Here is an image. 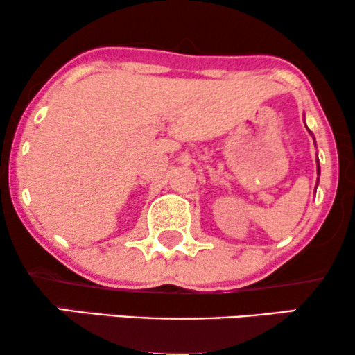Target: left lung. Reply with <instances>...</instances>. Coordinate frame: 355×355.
<instances>
[{
    "instance_id": "left-lung-1",
    "label": "left lung",
    "mask_w": 355,
    "mask_h": 355,
    "mask_svg": "<svg viewBox=\"0 0 355 355\" xmlns=\"http://www.w3.org/2000/svg\"><path fill=\"white\" fill-rule=\"evenodd\" d=\"M309 133H311V132H309ZM317 173L320 175V166H319V160H317ZM317 180H319V178H317Z\"/></svg>"
}]
</instances>
